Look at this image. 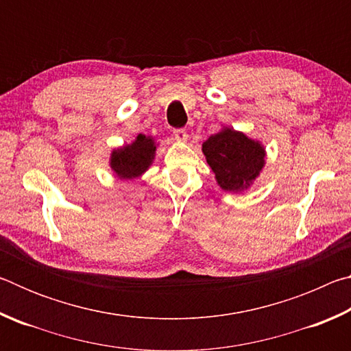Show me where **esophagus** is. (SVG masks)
<instances>
[{
  "mask_svg": "<svg viewBox=\"0 0 351 351\" xmlns=\"http://www.w3.org/2000/svg\"><path fill=\"white\" fill-rule=\"evenodd\" d=\"M173 136H175L176 141H181V142L187 141V132L184 128H175L173 130Z\"/></svg>",
  "mask_w": 351,
  "mask_h": 351,
  "instance_id": "1",
  "label": "esophagus"
}]
</instances>
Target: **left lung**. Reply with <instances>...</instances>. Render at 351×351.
Listing matches in <instances>:
<instances>
[{"label": "left lung", "instance_id": "obj_1", "mask_svg": "<svg viewBox=\"0 0 351 351\" xmlns=\"http://www.w3.org/2000/svg\"><path fill=\"white\" fill-rule=\"evenodd\" d=\"M203 153L219 187L229 192L247 187L265 164L263 147L230 128L212 134L203 144Z\"/></svg>", "mask_w": 351, "mask_h": 351}]
</instances>
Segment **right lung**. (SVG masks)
<instances>
[{
  "mask_svg": "<svg viewBox=\"0 0 351 351\" xmlns=\"http://www.w3.org/2000/svg\"><path fill=\"white\" fill-rule=\"evenodd\" d=\"M156 147L152 138L139 134L132 145L114 150L111 154V169L117 176L132 180L139 176L148 169L153 161V154Z\"/></svg>",
  "mask_w": 351,
  "mask_h": 351,
  "instance_id": "add662e5",
  "label": "right lung"
}]
</instances>
